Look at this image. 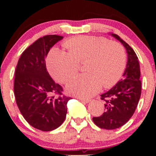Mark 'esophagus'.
Masks as SVG:
<instances>
[{"label":"esophagus","mask_w":156,"mask_h":156,"mask_svg":"<svg viewBox=\"0 0 156 156\" xmlns=\"http://www.w3.org/2000/svg\"><path fill=\"white\" fill-rule=\"evenodd\" d=\"M79 100L84 103H90V100H88V99H84V98H79Z\"/></svg>","instance_id":"34e87169"}]
</instances>
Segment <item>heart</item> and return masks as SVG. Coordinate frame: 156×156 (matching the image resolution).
<instances>
[{
    "label": "heart",
    "mask_w": 156,
    "mask_h": 156,
    "mask_svg": "<svg viewBox=\"0 0 156 156\" xmlns=\"http://www.w3.org/2000/svg\"><path fill=\"white\" fill-rule=\"evenodd\" d=\"M65 44L68 50L53 48L48 59L50 72L59 82H67L78 72L79 62L88 59L87 73L75 77L67 84L70 94L90 97L102 84L109 87L120 79L126 66V53L121 44L106 37L88 35L72 37Z\"/></svg>",
    "instance_id": "heart-1"
}]
</instances>
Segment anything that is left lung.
<instances>
[{
  "instance_id": "left-lung-1",
  "label": "left lung",
  "mask_w": 156,
  "mask_h": 156,
  "mask_svg": "<svg viewBox=\"0 0 156 156\" xmlns=\"http://www.w3.org/2000/svg\"><path fill=\"white\" fill-rule=\"evenodd\" d=\"M125 47L127 62L122 78L109 90L101 94L105 101V112L93 121L97 126L114 130L123 126L132 117L141 95L140 70L138 58L133 50L119 35L110 34Z\"/></svg>"
}]
</instances>
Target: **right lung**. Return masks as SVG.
I'll return each instance as SVG.
<instances>
[{
    "mask_svg": "<svg viewBox=\"0 0 156 156\" xmlns=\"http://www.w3.org/2000/svg\"><path fill=\"white\" fill-rule=\"evenodd\" d=\"M62 38L53 34L37 39L22 53L16 69L14 94L19 109L30 125L42 131L62 125L71 99L51 97L62 95V88L52 79L45 62L49 50Z\"/></svg>",
    "mask_w": 156,
    "mask_h": 156,
    "instance_id": "add662e5",
    "label": "right lung"
}]
</instances>
